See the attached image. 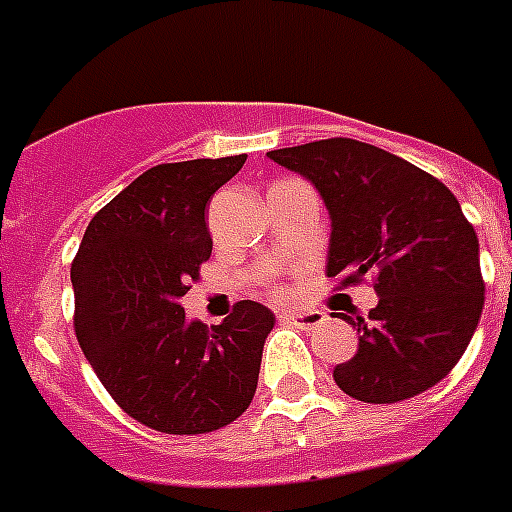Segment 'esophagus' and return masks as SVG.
Wrapping results in <instances>:
<instances>
[{"mask_svg": "<svg viewBox=\"0 0 512 512\" xmlns=\"http://www.w3.org/2000/svg\"><path fill=\"white\" fill-rule=\"evenodd\" d=\"M281 318L299 328H315L326 321V313H321V310H302V313H281Z\"/></svg>", "mask_w": 512, "mask_h": 512, "instance_id": "34e87169", "label": "esophagus"}]
</instances>
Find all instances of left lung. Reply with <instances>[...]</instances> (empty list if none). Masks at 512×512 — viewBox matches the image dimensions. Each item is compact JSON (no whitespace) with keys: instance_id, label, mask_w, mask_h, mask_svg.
I'll return each mask as SVG.
<instances>
[{"instance_id":"obj_1","label":"left lung","mask_w":512,"mask_h":512,"mask_svg":"<svg viewBox=\"0 0 512 512\" xmlns=\"http://www.w3.org/2000/svg\"><path fill=\"white\" fill-rule=\"evenodd\" d=\"M268 157L323 197L328 276H342V286L376 281L368 318L342 313L360 344L334 368L336 386L389 405L439 384L484 310L479 239L455 194L413 162L355 139L310 141Z\"/></svg>"}]
</instances>
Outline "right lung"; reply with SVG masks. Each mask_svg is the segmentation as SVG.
Listing matches in <instances>:
<instances>
[{
  "instance_id": "1",
  "label": "right lung",
  "mask_w": 512,
  "mask_h": 512,
  "mask_svg": "<svg viewBox=\"0 0 512 512\" xmlns=\"http://www.w3.org/2000/svg\"><path fill=\"white\" fill-rule=\"evenodd\" d=\"M244 160L149 168L91 218L70 268L83 355L112 400L162 434L223 429L255 397L276 315L242 299L207 328L181 307L213 252L207 202Z\"/></svg>"
}]
</instances>
